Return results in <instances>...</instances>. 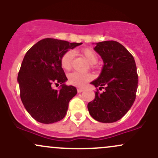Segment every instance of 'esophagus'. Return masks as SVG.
<instances>
[{
    "instance_id": "obj_1",
    "label": "esophagus",
    "mask_w": 158,
    "mask_h": 158,
    "mask_svg": "<svg viewBox=\"0 0 158 158\" xmlns=\"http://www.w3.org/2000/svg\"><path fill=\"white\" fill-rule=\"evenodd\" d=\"M84 90H85L84 88H77V92H78V93H81V92H82Z\"/></svg>"
}]
</instances>
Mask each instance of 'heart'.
Wrapping results in <instances>:
<instances>
[{"label": "heart", "instance_id": "b5f03b06", "mask_svg": "<svg viewBox=\"0 0 158 158\" xmlns=\"http://www.w3.org/2000/svg\"><path fill=\"white\" fill-rule=\"evenodd\" d=\"M79 52L85 59H86L91 67H94V64H96L98 60V56L94 50L91 48H85L81 49ZM73 58V50H70L65 52L61 58V66L64 70H68L71 68V63ZM92 75L90 73H81L77 72H73L68 75V81L70 85L77 87H84L88 81L92 79Z\"/></svg>", "mask_w": 158, "mask_h": 158}]
</instances>
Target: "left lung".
<instances>
[{
	"label": "left lung",
	"instance_id": "8db88e82",
	"mask_svg": "<svg viewBox=\"0 0 158 158\" xmlns=\"http://www.w3.org/2000/svg\"><path fill=\"white\" fill-rule=\"evenodd\" d=\"M102 57L104 66L99 77L91 84L99 89L88 104L92 117L101 123H114L120 119L131 108L136 98L138 75L133 56L117 41L97 43L94 48Z\"/></svg>",
	"mask_w": 158,
	"mask_h": 158
}]
</instances>
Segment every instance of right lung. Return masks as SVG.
<instances>
[{
  "label": "right lung",
  "mask_w": 158,
  "mask_h": 158,
  "mask_svg": "<svg viewBox=\"0 0 158 158\" xmlns=\"http://www.w3.org/2000/svg\"><path fill=\"white\" fill-rule=\"evenodd\" d=\"M81 44L48 38L34 44L24 56L18 75L20 97L38 122L50 124L66 115L69 102L77 90L64 84L68 79L60 60L65 52ZM58 83L63 84L62 88L53 89V85Z\"/></svg>",
  "instance_id": "1"
}]
</instances>
